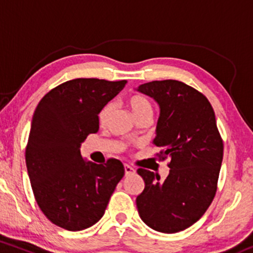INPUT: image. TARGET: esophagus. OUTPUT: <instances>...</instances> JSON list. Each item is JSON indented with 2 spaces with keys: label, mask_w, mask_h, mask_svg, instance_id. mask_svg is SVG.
I'll use <instances>...</instances> for the list:
<instances>
[{
  "label": "esophagus",
  "mask_w": 253,
  "mask_h": 253,
  "mask_svg": "<svg viewBox=\"0 0 253 253\" xmlns=\"http://www.w3.org/2000/svg\"><path fill=\"white\" fill-rule=\"evenodd\" d=\"M125 173H126V176L133 175V173H135V168L129 164H125Z\"/></svg>",
  "instance_id": "34e87169"
}]
</instances>
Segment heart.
Returning a JSON list of instances; mask_svg holds the SVG:
<instances>
[{
    "instance_id": "1",
    "label": "heart",
    "mask_w": 253,
    "mask_h": 253,
    "mask_svg": "<svg viewBox=\"0 0 253 253\" xmlns=\"http://www.w3.org/2000/svg\"><path fill=\"white\" fill-rule=\"evenodd\" d=\"M127 106L129 107L130 112H132L133 117L135 119L145 114H152V104H151L149 98L144 96V95H140V94L130 95V96L127 98ZM112 112H113L112 103H107L106 106L101 109L100 114H98V121H100L101 125L107 123V120H108L109 115L112 114Z\"/></svg>"
}]
</instances>
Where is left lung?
<instances>
[{
	"label": "left lung",
	"mask_w": 253,
	"mask_h": 253,
	"mask_svg": "<svg viewBox=\"0 0 253 253\" xmlns=\"http://www.w3.org/2000/svg\"><path fill=\"white\" fill-rule=\"evenodd\" d=\"M138 91L153 97L161 108L153 144L159 161L170 158L164 181L139 168L145 188L136 197L141 220L163 233L190 227L213 201L223 156V141L208 98L175 80L152 81Z\"/></svg>",
	"instance_id": "1"
}]
</instances>
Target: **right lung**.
<instances>
[{"instance_id":"obj_1","label":"right lung","mask_w":253,"mask_h":253,"mask_svg":"<svg viewBox=\"0 0 253 253\" xmlns=\"http://www.w3.org/2000/svg\"><path fill=\"white\" fill-rule=\"evenodd\" d=\"M127 81L76 78L40 100L26 146V165L43 215L68 231H82L103 216L125 175L119 159L84 162L80 146L98 130V113Z\"/></svg>"}]
</instances>
